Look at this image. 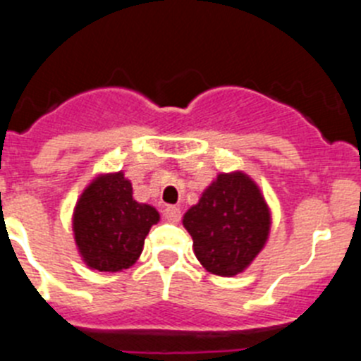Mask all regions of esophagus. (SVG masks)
Listing matches in <instances>:
<instances>
[{"mask_svg": "<svg viewBox=\"0 0 361 361\" xmlns=\"http://www.w3.org/2000/svg\"><path fill=\"white\" fill-rule=\"evenodd\" d=\"M164 219L168 222H178L180 220V209L177 206H168V208H164Z\"/></svg>", "mask_w": 361, "mask_h": 361, "instance_id": "obj_1", "label": "esophagus"}]
</instances>
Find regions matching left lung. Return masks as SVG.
Masks as SVG:
<instances>
[{
	"instance_id": "8db88e82",
	"label": "left lung",
	"mask_w": 361,
	"mask_h": 361,
	"mask_svg": "<svg viewBox=\"0 0 361 361\" xmlns=\"http://www.w3.org/2000/svg\"><path fill=\"white\" fill-rule=\"evenodd\" d=\"M269 209L257 184L244 173H220L188 209L183 224L199 262L209 273L233 276L250 266L266 244Z\"/></svg>"
}]
</instances>
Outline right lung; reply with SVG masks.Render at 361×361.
I'll return each instance as SVG.
<instances>
[{
	"label": "right lung",
	"instance_id": "add662e5",
	"mask_svg": "<svg viewBox=\"0 0 361 361\" xmlns=\"http://www.w3.org/2000/svg\"><path fill=\"white\" fill-rule=\"evenodd\" d=\"M132 183L121 173L97 177L82 191L73 213L75 244L97 271L128 269L139 258L157 209L133 200Z\"/></svg>",
	"mask_w": 361,
	"mask_h": 361
}]
</instances>
